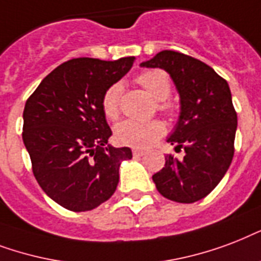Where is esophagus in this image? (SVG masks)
Listing matches in <instances>:
<instances>
[{"instance_id":"obj_1","label":"esophagus","mask_w":261,"mask_h":261,"mask_svg":"<svg viewBox=\"0 0 261 261\" xmlns=\"http://www.w3.org/2000/svg\"><path fill=\"white\" fill-rule=\"evenodd\" d=\"M132 152H133V155H135V156H143V155L145 153L143 149H139V148H133Z\"/></svg>"}]
</instances>
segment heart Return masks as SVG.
Wrapping results in <instances>:
<instances>
[{
	"label": "heart",
	"instance_id": "b5f03b06",
	"mask_svg": "<svg viewBox=\"0 0 261 261\" xmlns=\"http://www.w3.org/2000/svg\"><path fill=\"white\" fill-rule=\"evenodd\" d=\"M136 83L143 87L153 99L158 100V110L171 114L174 106L167 100L171 91V83L169 74L162 69L145 70L136 77ZM121 84L114 83L105 91L102 98V109L105 116L110 120H116L120 116ZM165 133V125L162 121H135L125 120L114 128V135L118 143L130 147L145 148Z\"/></svg>",
	"mask_w": 261,
	"mask_h": 261
}]
</instances>
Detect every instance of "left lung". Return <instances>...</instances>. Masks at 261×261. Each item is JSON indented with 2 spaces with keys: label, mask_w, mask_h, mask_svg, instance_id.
Instances as JSON below:
<instances>
[{
  "label": "left lung",
  "mask_w": 261,
  "mask_h": 261,
  "mask_svg": "<svg viewBox=\"0 0 261 261\" xmlns=\"http://www.w3.org/2000/svg\"><path fill=\"white\" fill-rule=\"evenodd\" d=\"M140 66L166 70L181 105L167 141L185 155L181 161L167 155L153 182L166 199L195 203L214 191L233 161L237 113L229 84L207 64L173 50H163Z\"/></svg>",
  "instance_id": "8db88e82"
}]
</instances>
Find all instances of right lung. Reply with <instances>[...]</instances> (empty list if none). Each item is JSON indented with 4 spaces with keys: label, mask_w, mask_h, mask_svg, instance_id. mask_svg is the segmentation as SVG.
Instances as JSON below:
<instances>
[{
    "label": "right lung",
    "mask_w": 261,
    "mask_h": 261,
    "mask_svg": "<svg viewBox=\"0 0 261 261\" xmlns=\"http://www.w3.org/2000/svg\"><path fill=\"white\" fill-rule=\"evenodd\" d=\"M117 61L73 58L42 80L27 99L23 141L32 173L46 195L66 210H94L116 192L128 147L108 144L112 129L102 109L105 91L132 68Z\"/></svg>",
    "instance_id": "1"
}]
</instances>
